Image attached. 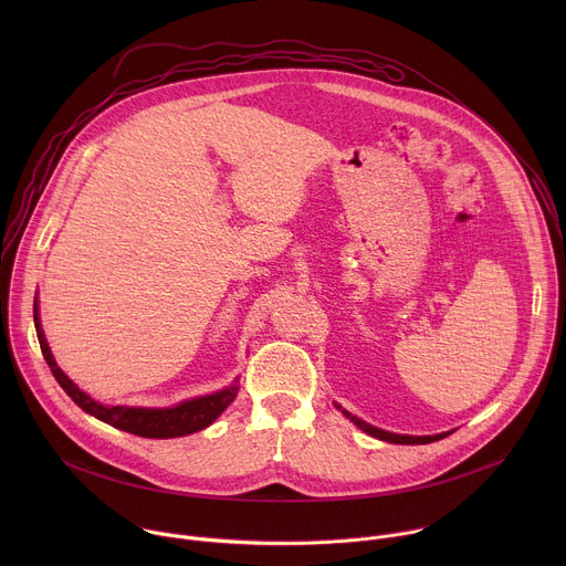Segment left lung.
I'll use <instances>...</instances> for the list:
<instances>
[{"label":"left lung","instance_id":"1","mask_svg":"<svg viewBox=\"0 0 566 566\" xmlns=\"http://www.w3.org/2000/svg\"><path fill=\"white\" fill-rule=\"evenodd\" d=\"M338 410H343L340 406H336ZM343 415L354 423V426H358L363 432H367V434H371V437H376V439H380V441H387V443H402V446H421V443H432V441H439V439H443V437H448V434H452V432H443V434H432V437H410V434H394V432H387V430H380V428H374V426H369V423H365L363 419H358V417H354V415H349L347 410H343Z\"/></svg>","mask_w":566,"mask_h":566}]
</instances>
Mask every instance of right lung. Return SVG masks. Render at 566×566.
Returning <instances> with one entry per match:
<instances>
[{
	"instance_id": "1",
	"label": "right lung",
	"mask_w": 566,
	"mask_h": 566,
	"mask_svg": "<svg viewBox=\"0 0 566 566\" xmlns=\"http://www.w3.org/2000/svg\"><path fill=\"white\" fill-rule=\"evenodd\" d=\"M33 319H35V332H38V340H40V349L44 354V360L51 369V374L55 376V380L60 382V387L73 398V402L77 408H83L87 415L118 428L125 430L129 434L136 437H145V439H175V437H186L192 432H199L203 428H208L212 421H217V417L230 406L234 400L239 387L237 380L214 394L208 396H199L192 400H184L175 408H164V410H154V408H127V406H103V402L94 400L92 396H87L83 389H77V385L57 367L49 343L44 338L42 325H40V308H38V297L33 302Z\"/></svg>"
}]
</instances>
